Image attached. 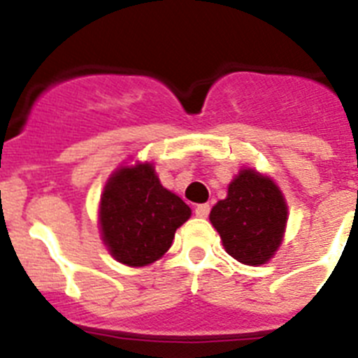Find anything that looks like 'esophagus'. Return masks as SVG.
<instances>
[{
    "instance_id": "34e87169",
    "label": "esophagus",
    "mask_w": 358,
    "mask_h": 358,
    "mask_svg": "<svg viewBox=\"0 0 358 358\" xmlns=\"http://www.w3.org/2000/svg\"><path fill=\"white\" fill-rule=\"evenodd\" d=\"M194 214L198 215V217H207V215L210 214V205H208V203H201V205H198V207L194 208Z\"/></svg>"
}]
</instances>
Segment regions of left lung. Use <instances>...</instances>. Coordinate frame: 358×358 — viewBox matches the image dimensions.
I'll use <instances>...</instances> for the list:
<instances>
[{"mask_svg": "<svg viewBox=\"0 0 358 358\" xmlns=\"http://www.w3.org/2000/svg\"><path fill=\"white\" fill-rule=\"evenodd\" d=\"M210 223L228 255L246 266H260L280 248L287 223V203L269 176L241 169L228 196L214 205Z\"/></svg>", "mask_w": 358, "mask_h": 358, "instance_id": "8db88e82", "label": "left lung"}]
</instances>
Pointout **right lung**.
Returning a JSON list of instances; mask_svg holds the SVG:
<instances>
[{"instance_id":"obj_1","label":"right lung","mask_w":358,"mask_h":358,"mask_svg":"<svg viewBox=\"0 0 358 358\" xmlns=\"http://www.w3.org/2000/svg\"><path fill=\"white\" fill-rule=\"evenodd\" d=\"M189 217L191 208L162 187L150 162L119 167L99 203L103 243L117 262L131 267L159 260Z\"/></svg>"}]
</instances>
